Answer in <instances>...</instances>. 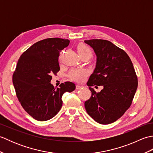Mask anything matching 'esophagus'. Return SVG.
<instances>
[{"instance_id":"obj_1","label":"esophagus","mask_w":153,"mask_h":153,"mask_svg":"<svg viewBox=\"0 0 153 153\" xmlns=\"http://www.w3.org/2000/svg\"><path fill=\"white\" fill-rule=\"evenodd\" d=\"M82 85H76V89H77V90H78V89H80L81 88H82Z\"/></svg>"}]
</instances>
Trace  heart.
I'll return each instance as SVG.
<instances>
[{
	"instance_id": "1",
	"label": "heart",
	"mask_w": 153,
	"mask_h": 153,
	"mask_svg": "<svg viewBox=\"0 0 153 153\" xmlns=\"http://www.w3.org/2000/svg\"><path fill=\"white\" fill-rule=\"evenodd\" d=\"M77 52L81 57L89 56V58L93 56V50L89 46L85 44H80L77 47ZM62 56L60 58L61 59ZM87 72L84 70H72L70 73V77L76 82H82L85 78Z\"/></svg>"
}]
</instances>
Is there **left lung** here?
<instances>
[{
  "label": "left lung",
  "mask_w": 153,
  "mask_h": 153,
  "mask_svg": "<svg viewBox=\"0 0 153 153\" xmlns=\"http://www.w3.org/2000/svg\"><path fill=\"white\" fill-rule=\"evenodd\" d=\"M97 55V66L87 85L104 87L97 93L89 87L91 96L85 102L87 114L101 124L116 121L131 105L138 81L132 62L126 52L103 39L85 41Z\"/></svg>",
  "instance_id": "obj_1"
}]
</instances>
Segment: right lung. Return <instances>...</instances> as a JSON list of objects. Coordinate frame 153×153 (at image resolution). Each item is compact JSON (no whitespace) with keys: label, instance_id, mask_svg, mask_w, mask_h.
Instances as JSON below:
<instances>
[{"label":"right lung","instance_id":"add662e5","mask_svg":"<svg viewBox=\"0 0 153 153\" xmlns=\"http://www.w3.org/2000/svg\"><path fill=\"white\" fill-rule=\"evenodd\" d=\"M70 41L47 38L33 44L24 52L12 76L16 94L23 108L38 121L50 120L60 111L62 97L76 89L72 82L62 83L59 88L51 84L52 75L60 70V53Z\"/></svg>","mask_w":153,"mask_h":153}]
</instances>
